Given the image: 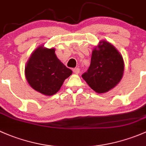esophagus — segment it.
Listing matches in <instances>:
<instances>
[{
	"mask_svg": "<svg viewBox=\"0 0 146 146\" xmlns=\"http://www.w3.org/2000/svg\"><path fill=\"white\" fill-rule=\"evenodd\" d=\"M79 72H80V69L79 68V67H76V68H74L73 69V72L74 74H79Z\"/></svg>",
	"mask_w": 146,
	"mask_h": 146,
	"instance_id": "1",
	"label": "esophagus"
}]
</instances>
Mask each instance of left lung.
Instances as JSON below:
<instances>
[{
	"mask_svg": "<svg viewBox=\"0 0 146 146\" xmlns=\"http://www.w3.org/2000/svg\"><path fill=\"white\" fill-rule=\"evenodd\" d=\"M124 62L116 48L106 40H100L91 54V64L82 78L98 94L112 89L122 79Z\"/></svg>",
	"mask_w": 146,
	"mask_h": 146,
	"instance_id": "1",
	"label": "left lung"
}]
</instances>
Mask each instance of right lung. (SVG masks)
<instances>
[{"instance_id":"add662e5","label":"right lung","mask_w":146,"mask_h":146,"mask_svg":"<svg viewBox=\"0 0 146 146\" xmlns=\"http://www.w3.org/2000/svg\"><path fill=\"white\" fill-rule=\"evenodd\" d=\"M55 49L39 46L31 53L25 66V74L30 86L45 96L56 94L72 71L60 62Z\"/></svg>"}]
</instances>
